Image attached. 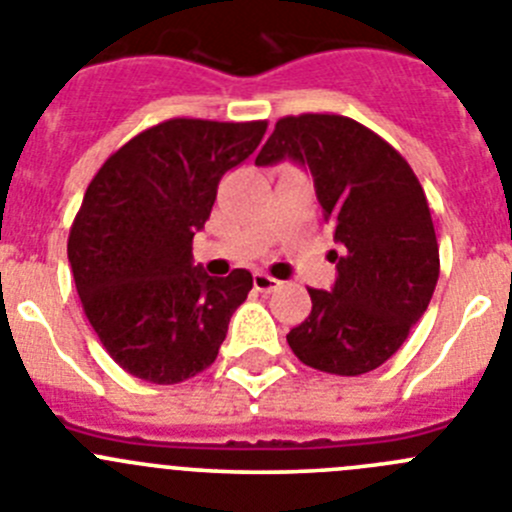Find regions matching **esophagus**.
<instances>
[{"label": "esophagus", "mask_w": 512, "mask_h": 512, "mask_svg": "<svg viewBox=\"0 0 512 512\" xmlns=\"http://www.w3.org/2000/svg\"><path fill=\"white\" fill-rule=\"evenodd\" d=\"M252 283H255V290H260V293H272V290L278 288V280L270 278V275H265V272H255V278H252Z\"/></svg>", "instance_id": "1"}]
</instances>
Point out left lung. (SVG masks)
Returning <instances> with one entry per match:
<instances>
[{
    "label": "left lung",
    "mask_w": 512,
    "mask_h": 512,
    "mask_svg": "<svg viewBox=\"0 0 512 512\" xmlns=\"http://www.w3.org/2000/svg\"><path fill=\"white\" fill-rule=\"evenodd\" d=\"M285 159L310 169L341 245L331 252L336 283L308 290L313 308L288 343L310 369L369 374L407 341L437 285L439 245L424 189L394 146L346 116L280 118L255 164Z\"/></svg>",
    "instance_id": "8db88e82"
}]
</instances>
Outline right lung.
I'll list each match as a JSON object with an SVG mask.
<instances>
[{"instance_id": "1", "label": "right lung", "mask_w": 512, "mask_h": 512, "mask_svg": "<svg viewBox=\"0 0 512 512\" xmlns=\"http://www.w3.org/2000/svg\"><path fill=\"white\" fill-rule=\"evenodd\" d=\"M267 121L171 118L108 156L70 227L68 260L90 326L121 369L179 384L214 364L247 270L212 278L191 260L217 186L260 146Z\"/></svg>"}]
</instances>
